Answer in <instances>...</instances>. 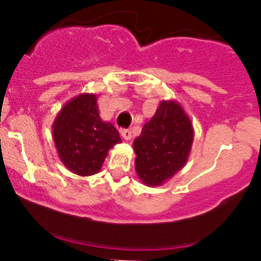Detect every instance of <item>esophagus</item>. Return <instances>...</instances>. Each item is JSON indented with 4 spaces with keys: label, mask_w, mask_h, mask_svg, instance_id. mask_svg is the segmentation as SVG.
<instances>
[{
    "label": "esophagus",
    "mask_w": 261,
    "mask_h": 261,
    "mask_svg": "<svg viewBox=\"0 0 261 261\" xmlns=\"http://www.w3.org/2000/svg\"><path fill=\"white\" fill-rule=\"evenodd\" d=\"M121 137L128 141V140H130V138H132V132H130L129 129H123V130H121Z\"/></svg>",
    "instance_id": "1"
}]
</instances>
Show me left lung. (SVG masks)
I'll list each match as a JSON object with an SVG mask.
<instances>
[{
  "mask_svg": "<svg viewBox=\"0 0 261 261\" xmlns=\"http://www.w3.org/2000/svg\"><path fill=\"white\" fill-rule=\"evenodd\" d=\"M192 121L176 100H162L133 142L137 176L147 187H159L186 166L193 144Z\"/></svg>",
  "mask_w": 261,
  "mask_h": 261,
  "instance_id": "8db88e82",
  "label": "left lung"
}]
</instances>
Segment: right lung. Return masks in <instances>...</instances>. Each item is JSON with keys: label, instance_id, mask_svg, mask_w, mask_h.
I'll return each mask as SVG.
<instances>
[{"label": "right lung", "instance_id": "obj_1", "mask_svg": "<svg viewBox=\"0 0 261 261\" xmlns=\"http://www.w3.org/2000/svg\"><path fill=\"white\" fill-rule=\"evenodd\" d=\"M52 135L61 162L80 176L100 171L108 150L121 142L117 129L99 116L96 95L89 93L62 106L52 124Z\"/></svg>", "mask_w": 261, "mask_h": 261}]
</instances>
